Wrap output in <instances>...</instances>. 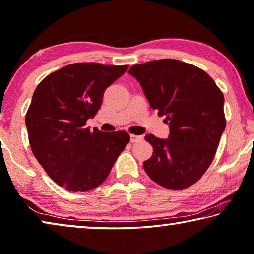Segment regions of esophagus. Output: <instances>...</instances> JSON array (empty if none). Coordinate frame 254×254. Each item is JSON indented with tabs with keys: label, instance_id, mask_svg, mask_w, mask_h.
Here are the masks:
<instances>
[{
	"label": "esophagus",
	"instance_id": "esophagus-1",
	"mask_svg": "<svg viewBox=\"0 0 254 254\" xmlns=\"http://www.w3.org/2000/svg\"><path fill=\"white\" fill-rule=\"evenodd\" d=\"M140 140H142V135H135V134L130 135L131 142H138V141H140Z\"/></svg>",
	"mask_w": 254,
	"mask_h": 254
}]
</instances>
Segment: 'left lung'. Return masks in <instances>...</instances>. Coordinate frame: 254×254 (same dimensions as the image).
<instances>
[{"label":"left lung","mask_w":254,"mask_h":254,"mask_svg":"<svg viewBox=\"0 0 254 254\" xmlns=\"http://www.w3.org/2000/svg\"><path fill=\"white\" fill-rule=\"evenodd\" d=\"M128 74L170 128L168 139L145 137L154 148L143 162L146 173L169 189L191 186L211 165L225 131L224 94L205 71L175 59L139 64Z\"/></svg>","instance_id":"obj_1"}]
</instances>
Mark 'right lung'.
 <instances>
[{"label":"right lung","mask_w":254,"mask_h":254,"mask_svg":"<svg viewBox=\"0 0 254 254\" xmlns=\"http://www.w3.org/2000/svg\"><path fill=\"white\" fill-rule=\"evenodd\" d=\"M128 66L77 63L48 75L26 114L30 148L49 177L70 191H88L108 177L126 148L127 132L85 127L99 111L105 90Z\"/></svg>","instance_id":"obj_1"}]
</instances>
